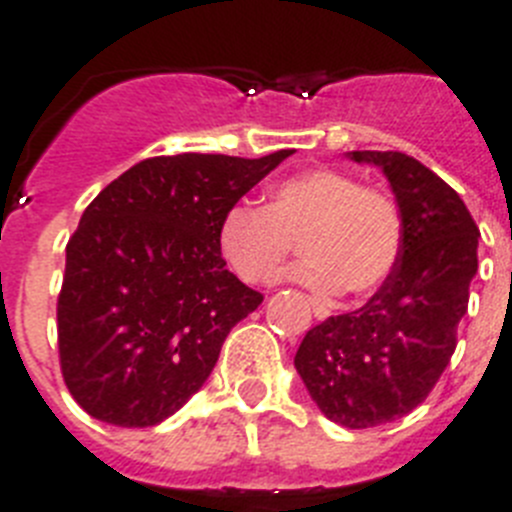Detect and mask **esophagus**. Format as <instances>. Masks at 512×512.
I'll use <instances>...</instances> for the list:
<instances>
[{
    "label": "esophagus",
    "instance_id": "1",
    "mask_svg": "<svg viewBox=\"0 0 512 512\" xmlns=\"http://www.w3.org/2000/svg\"><path fill=\"white\" fill-rule=\"evenodd\" d=\"M310 305H312V312H315V318H318V320L328 318V310H325L323 305H318V302H312V300H310Z\"/></svg>",
    "mask_w": 512,
    "mask_h": 512
}]
</instances>
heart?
<instances>
[{
	"instance_id": "heart-1",
	"label": "heart",
	"mask_w": 512,
	"mask_h": 512,
	"mask_svg": "<svg viewBox=\"0 0 512 512\" xmlns=\"http://www.w3.org/2000/svg\"><path fill=\"white\" fill-rule=\"evenodd\" d=\"M292 269L315 292L369 295L382 287L400 259L402 217L392 197L361 187L346 171L305 169L269 189L266 207L238 202L217 228V248L235 277L274 284L295 251Z\"/></svg>"
}]
</instances>
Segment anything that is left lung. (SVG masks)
I'll use <instances>...</instances> for the list:
<instances>
[{
  "label": "left lung",
  "mask_w": 512,
  "mask_h": 512,
  "mask_svg": "<svg viewBox=\"0 0 512 512\" xmlns=\"http://www.w3.org/2000/svg\"><path fill=\"white\" fill-rule=\"evenodd\" d=\"M348 158L387 176L402 217L400 259L364 307L307 330L295 369L325 418L372 428L418 408L451 361L479 228L459 194L408 153Z\"/></svg>",
  "instance_id": "1"
}]
</instances>
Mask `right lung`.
Here are the masks:
<instances>
[{
	"label": "right lung",
	"instance_id": "1",
	"mask_svg": "<svg viewBox=\"0 0 512 512\" xmlns=\"http://www.w3.org/2000/svg\"><path fill=\"white\" fill-rule=\"evenodd\" d=\"M292 151L146 158L107 184L66 246L63 382L92 418L151 428L210 377L230 328L264 302L225 269V212Z\"/></svg>",
	"mask_w": 512,
	"mask_h": 512
}]
</instances>
